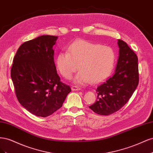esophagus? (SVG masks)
Segmentation results:
<instances>
[{
  "label": "esophagus",
  "instance_id": "obj_1",
  "mask_svg": "<svg viewBox=\"0 0 153 153\" xmlns=\"http://www.w3.org/2000/svg\"><path fill=\"white\" fill-rule=\"evenodd\" d=\"M71 90L72 91H80V88L77 87V86H73L71 87Z\"/></svg>",
  "mask_w": 153,
  "mask_h": 153
}]
</instances>
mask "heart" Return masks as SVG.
Instances as JSON below:
<instances>
[{"instance_id": "obj_1", "label": "heart", "mask_w": 153, "mask_h": 153, "mask_svg": "<svg viewBox=\"0 0 153 153\" xmlns=\"http://www.w3.org/2000/svg\"><path fill=\"white\" fill-rule=\"evenodd\" d=\"M115 62L114 50L84 39H77L68 48V52L59 53L56 66L61 75L70 79L79 66L80 72L75 82L84 84L90 82L98 84L107 78L112 73Z\"/></svg>"}]
</instances>
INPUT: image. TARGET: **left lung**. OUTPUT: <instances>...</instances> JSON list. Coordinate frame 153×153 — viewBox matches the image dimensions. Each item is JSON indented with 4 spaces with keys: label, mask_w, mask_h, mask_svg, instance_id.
Instances as JSON below:
<instances>
[{
    "label": "left lung",
    "mask_w": 153,
    "mask_h": 153,
    "mask_svg": "<svg viewBox=\"0 0 153 153\" xmlns=\"http://www.w3.org/2000/svg\"><path fill=\"white\" fill-rule=\"evenodd\" d=\"M119 56L112 76L98 86L96 102L89 108L108 115L121 109L131 98L139 82L138 57L124 41L118 39Z\"/></svg>",
    "instance_id": "obj_1"
}]
</instances>
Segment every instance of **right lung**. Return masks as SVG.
<instances>
[{"label": "right lung", "mask_w": 153, "mask_h": 153, "mask_svg": "<svg viewBox=\"0 0 153 153\" xmlns=\"http://www.w3.org/2000/svg\"><path fill=\"white\" fill-rule=\"evenodd\" d=\"M57 36L43 35L23 43L11 69L16 98L29 112L46 117L61 107L71 91L61 82L53 50Z\"/></svg>", "instance_id": "1"}]
</instances>
